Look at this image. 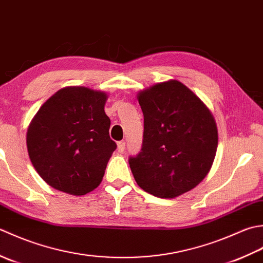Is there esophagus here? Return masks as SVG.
Segmentation results:
<instances>
[{
	"instance_id": "obj_1",
	"label": "esophagus",
	"mask_w": 263,
	"mask_h": 263,
	"mask_svg": "<svg viewBox=\"0 0 263 263\" xmlns=\"http://www.w3.org/2000/svg\"><path fill=\"white\" fill-rule=\"evenodd\" d=\"M125 148H126V142H125V141L118 142V151H119V152H124Z\"/></svg>"
}]
</instances>
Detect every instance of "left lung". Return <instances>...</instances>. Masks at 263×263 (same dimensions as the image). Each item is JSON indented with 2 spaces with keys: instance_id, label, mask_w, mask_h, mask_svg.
Segmentation results:
<instances>
[{
  "instance_id": "1",
  "label": "left lung",
  "mask_w": 263,
  "mask_h": 263,
  "mask_svg": "<svg viewBox=\"0 0 263 263\" xmlns=\"http://www.w3.org/2000/svg\"><path fill=\"white\" fill-rule=\"evenodd\" d=\"M144 116L141 151L128 159L142 190L171 199L201 183L216 157L218 130L206 105L178 80L138 96Z\"/></svg>"
}]
</instances>
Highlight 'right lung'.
Instances as JSON below:
<instances>
[{
    "label": "right lung",
    "mask_w": 263,
    "mask_h": 263,
    "mask_svg": "<svg viewBox=\"0 0 263 263\" xmlns=\"http://www.w3.org/2000/svg\"><path fill=\"white\" fill-rule=\"evenodd\" d=\"M106 94L66 87L51 96L27 130V148L37 173L53 189L84 195L103 178L117 144L109 135Z\"/></svg>",
    "instance_id": "add662e5"
}]
</instances>
